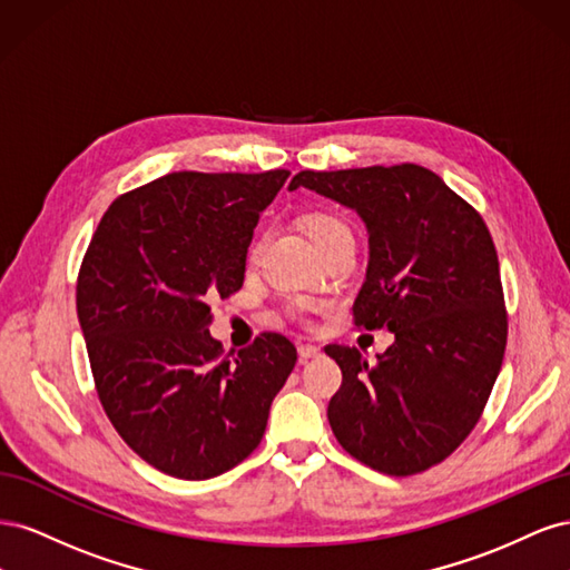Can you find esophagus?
Returning <instances> with one entry per match:
<instances>
[{
	"mask_svg": "<svg viewBox=\"0 0 570 570\" xmlns=\"http://www.w3.org/2000/svg\"><path fill=\"white\" fill-rule=\"evenodd\" d=\"M297 352H299L302 364H306L308 358H318L321 356V347H316V344H299Z\"/></svg>",
	"mask_w": 570,
	"mask_h": 570,
	"instance_id": "obj_1",
	"label": "esophagus"
}]
</instances>
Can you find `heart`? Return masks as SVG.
<instances>
[{"mask_svg": "<svg viewBox=\"0 0 570 570\" xmlns=\"http://www.w3.org/2000/svg\"><path fill=\"white\" fill-rule=\"evenodd\" d=\"M306 230H308V235H312L316 247L325 245L327 239H333V237H337V235L350 233L347 223H344L340 216H335V214H331V212H314V214H308V216H306ZM262 247H264V237H256L254 243L249 245V252H247L249 264L256 262L258 254H262Z\"/></svg>", "mask_w": 570, "mask_h": 570, "instance_id": "heart-1", "label": "heart"}]
</instances>
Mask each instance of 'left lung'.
I'll list each match as a JSON object with an SVG mask.
<instances>
[{"mask_svg": "<svg viewBox=\"0 0 570 570\" xmlns=\"http://www.w3.org/2000/svg\"><path fill=\"white\" fill-rule=\"evenodd\" d=\"M297 187L366 223L371 256L354 323L394 333L375 364L356 347H325L342 371L327 404L333 433L373 471H428L469 438L502 368L507 308L492 235L416 164L302 170L289 183Z\"/></svg>", "mask_w": 570, "mask_h": 570, "instance_id": "1", "label": "left lung"}]
</instances>
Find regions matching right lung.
I'll use <instances>...</instances> for the list:
<instances>
[{
    "label": "right lung",
    "mask_w": 570,
    "mask_h": 570,
    "mask_svg": "<svg viewBox=\"0 0 570 570\" xmlns=\"http://www.w3.org/2000/svg\"><path fill=\"white\" fill-rule=\"evenodd\" d=\"M287 176L168 174L114 199L85 252L76 306L99 402L166 475L209 480L245 461L297 364L281 333L233 358L209 333V304L243 287L258 216Z\"/></svg>",
    "instance_id": "obj_1"
}]
</instances>
